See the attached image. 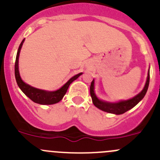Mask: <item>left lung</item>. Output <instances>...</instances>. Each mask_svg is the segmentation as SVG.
<instances>
[{
	"instance_id": "left-lung-1",
	"label": "left lung",
	"mask_w": 160,
	"mask_h": 160,
	"mask_svg": "<svg viewBox=\"0 0 160 160\" xmlns=\"http://www.w3.org/2000/svg\"><path fill=\"white\" fill-rule=\"evenodd\" d=\"M149 70L148 72V77L147 80H146V85H145L143 90L136 95L132 99L128 100V101H120L118 103H108L105 102V101H101L98 99L96 97L94 93V80H92L91 84H90V96H91L92 101L93 104L96 106L98 108L101 109V110L106 111V112L111 113V114H124L125 112L128 111L132 108L135 107L142 99L145 97L146 92H147L148 88H149Z\"/></svg>"
}]
</instances>
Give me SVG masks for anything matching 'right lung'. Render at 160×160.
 Masks as SVG:
<instances>
[{
  "label": "right lung",
  "instance_id": "1",
  "mask_svg": "<svg viewBox=\"0 0 160 160\" xmlns=\"http://www.w3.org/2000/svg\"><path fill=\"white\" fill-rule=\"evenodd\" d=\"M24 41L21 42L20 46H19L18 49L17 56H16L15 59V64H14V75H15L16 82H17L19 88L22 90L24 93L26 95L28 98H29L32 101L35 103L39 104H56V103L59 102L64 95L67 93V90H68L69 86L72 81L77 80L79 77L82 74L80 73L77 74L72 78L70 79L60 89L56 90V91H46V90L37 89V88H32L30 85L27 84V83H24L22 80L21 79L20 74H19L18 71V57H19V53H20V50L22 49V46L23 45Z\"/></svg>",
  "mask_w": 160,
  "mask_h": 160
}]
</instances>
